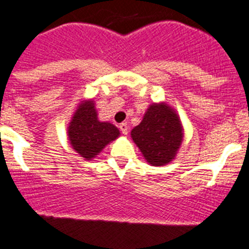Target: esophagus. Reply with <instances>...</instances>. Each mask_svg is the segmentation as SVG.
<instances>
[{
	"label": "esophagus",
	"mask_w": 249,
	"mask_h": 249,
	"mask_svg": "<svg viewBox=\"0 0 249 249\" xmlns=\"http://www.w3.org/2000/svg\"><path fill=\"white\" fill-rule=\"evenodd\" d=\"M119 127L124 135H127V133H129V125H127V123H122V124L119 125Z\"/></svg>",
	"instance_id": "obj_1"
}]
</instances>
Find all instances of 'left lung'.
<instances>
[{"mask_svg": "<svg viewBox=\"0 0 249 249\" xmlns=\"http://www.w3.org/2000/svg\"><path fill=\"white\" fill-rule=\"evenodd\" d=\"M130 135L151 166H163L178 154L182 144L183 127L178 114L169 104L152 103Z\"/></svg>", "mask_w": 249, "mask_h": 249, "instance_id": "obj_1", "label": "left lung"}]
</instances>
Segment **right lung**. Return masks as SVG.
<instances>
[{
  "mask_svg": "<svg viewBox=\"0 0 249 249\" xmlns=\"http://www.w3.org/2000/svg\"><path fill=\"white\" fill-rule=\"evenodd\" d=\"M119 129L109 122H100L93 99L78 104L68 126L69 144L84 160L99 155L105 146L119 138Z\"/></svg>",
  "mask_w": 249,
  "mask_h": 249,
  "instance_id": "add662e5",
  "label": "right lung"
}]
</instances>
